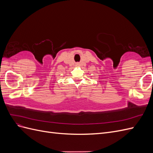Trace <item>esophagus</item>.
Returning a JSON list of instances; mask_svg holds the SVG:
<instances>
[{"label":"esophagus","instance_id":"esophagus-1","mask_svg":"<svg viewBox=\"0 0 153 153\" xmlns=\"http://www.w3.org/2000/svg\"><path fill=\"white\" fill-rule=\"evenodd\" d=\"M77 65H79V64H77Z\"/></svg>","mask_w":153,"mask_h":153}]
</instances>
